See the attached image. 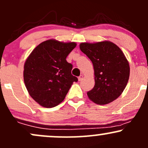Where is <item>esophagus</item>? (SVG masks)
I'll list each match as a JSON object with an SVG mask.
<instances>
[{"mask_svg": "<svg viewBox=\"0 0 148 148\" xmlns=\"http://www.w3.org/2000/svg\"><path fill=\"white\" fill-rule=\"evenodd\" d=\"M84 78V76L83 75H80L79 76V77H78V79H79V81H81V80H82V79Z\"/></svg>", "mask_w": 148, "mask_h": 148, "instance_id": "esophagus-1", "label": "esophagus"}]
</instances>
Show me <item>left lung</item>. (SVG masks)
I'll list each match as a JSON object with an SVG mask.
<instances>
[{"mask_svg": "<svg viewBox=\"0 0 148 148\" xmlns=\"http://www.w3.org/2000/svg\"><path fill=\"white\" fill-rule=\"evenodd\" d=\"M81 51L92 62L94 87L87 92L91 101L99 105L111 103L121 96L130 76V65L119 46L108 40L79 45Z\"/></svg>", "mask_w": 148, "mask_h": 148, "instance_id": "1", "label": "left lung"}]
</instances>
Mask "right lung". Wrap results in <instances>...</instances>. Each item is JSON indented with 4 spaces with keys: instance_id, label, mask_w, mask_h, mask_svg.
I'll list each match as a JSON object with an SVG mask.
<instances>
[{
    "instance_id": "right-lung-1",
    "label": "right lung",
    "mask_w": 148,
    "mask_h": 148,
    "mask_svg": "<svg viewBox=\"0 0 148 148\" xmlns=\"http://www.w3.org/2000/svg\"><path fill=\"white\" fill-rule=\"evenodd\" d=\"M77 46L74 42L46 40L38 45L26 59L23 78L29 96L45 108L57 106L64 99L73 82L72 64L66 58Z\"/></svg>"
}]
</instances>
